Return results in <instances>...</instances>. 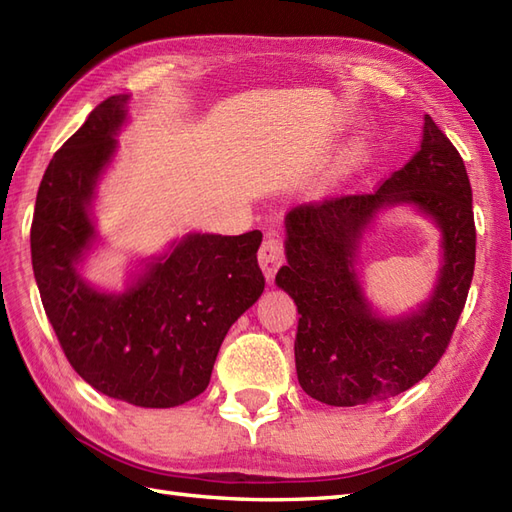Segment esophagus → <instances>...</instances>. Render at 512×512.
I'll return each instance as SVG.
<instances>
[{
	"label": "esophagus",
	"mask_w": 512,
	"mask_h": 512,
	"mask_svg": "<svg viewBox=\"0 0 512 512\" xmlns=\"http://www.w3.org/2000/svg\"><path fill=\"white\" fill-rule=\"evenodd\" d=\"M257 259H259L261 270H264L266 279L268 281L275 279L277 270L283 261V242L277 233L266 235V240H264V244H261L259 253H257Z\"/></svg>",
	"instance_id": "1"
}]
</instances>
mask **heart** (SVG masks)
Wrapping results in <instances>:
<instances>
[{"label":"heart","mask_w":512,"mask_h":512,"mask_svg":"<svg viewBox=\"0 0 512 512\" xmlns=\"http://www.w3.org/2000/svg\"><path fill=\"white\" fill-rule=\"evenodd\" d=\"M358 152H360V146H358V144H355V146L351 148V152H349V154H358Z\"/></svg>","instance_id":"b5f03b06"}]
</instances>
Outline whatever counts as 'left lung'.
<instances>
[{
	"label": "left lung",
	"mask_w": 512,
	"mask_h": 512,
	"mask_svg": "<svg viewBox=\"0 0 512 512\" xmlns=\"http://www.w3.org/2000/svg\"><path fill=\"white\" fill-rule=\"evenodd\" d=\"M471 183L458 150L425 115L421 150L373 194L301 205L285 216V259L275 283L288 292L299 327L294 362L307 395L351 408L412 388L445 353L465 307L475 266ZM410 206L442 235L431 296L384 315L363 290L359 253L376 216Z\"/></svg>",
	"instance_id": "1"
}]
</instances>
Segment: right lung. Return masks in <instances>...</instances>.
I'll return each instance as SVG.
<instances>
[{
    "label": "right lung",
    "mask_w": 512,
    "mask_h": 512,
    "mask_svg": "<svg viewBox=\"0 0 512 512\" xmlns=\"http://www.w3.org/2000/svg\"><path fill=\"white\" fill-rule=\"evenodd\" d=\"M130 95L95 106L47 165L30 231L45 314L74 371L102 395L174 408L209 386L231 325L264 292L259 231H189L130 264L122 290L85 277L102 242L93 202L117 154Z\"/></svg>",
    "instance_id": "1"
}]
</instances>
